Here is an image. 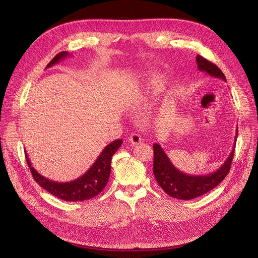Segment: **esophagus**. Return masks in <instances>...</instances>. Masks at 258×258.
Segmentation results:
<instances>
[{"label":"esophagus","instance_id":"34e87169","mask_svg":"<svg viewBox=\"0 0 258 258\" xmlns=\"http://www.w3.org/2000/svg\"><path fill=\"white\" fill-rule=\"evenodd\" d=\"M128 141L133 145H137V144H140L142 142V138H141L140 135H138V134H132L130 138H128Z\"/></svg>","mask_w":258,"mask_h":258}]
</instances>
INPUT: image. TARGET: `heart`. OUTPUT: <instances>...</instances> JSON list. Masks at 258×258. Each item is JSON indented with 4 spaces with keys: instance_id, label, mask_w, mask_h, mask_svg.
<instances>
[{
    "instance_id": "heart-1",
    "label": "heart",
    "mask_w": 258,
    "mask_h": 258,
    "mask_svg": "<svg viewBox=\"0 0 258 258\" xmlns=\"http://www.w3.org/2000/svg\"><path fill=\"white\" fill-rule=\"evenodd\" d=\"M162 81L158 75H151L145 83V92L150 95H157L162 90Z\"/></svg>"
}]
</instances>
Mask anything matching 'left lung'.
Wrapping results in <instances>:
<instances>
[{"label": "left lung", "instance_id": "left-lung-1", "mask_svg": "<svg viewBox=\"0 0 258 258\" xmlns=\"http://www.w3.org/2000/svg\"><path fill=\"white\" fill-rule=\"evenodd\" d=\"M197 63L200 71L206 72L212 77L221 78L226 81L224 73L214 63L197 55ZM237 132L235 135L234 146L232 152L230 153L224 164L218 169L209 174L204 175H190L187 174L175 167L163 148L158 143L153 145L154 147V174L158 184L161 188L170 197L179 200H192L198 197L207 194L212 190L214 187L218 186L228 174L230 167H231L232 158L234 155L235 143L237 138Z\"/></svg>", "mask_w": 258, "mask_h": 258}]
</instances>
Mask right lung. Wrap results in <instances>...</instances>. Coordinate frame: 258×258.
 <instances>
[{
	"mask_svg": "<svg viewBox=\"0 0 258 258\" xmlns=\"http://www.w3.org/2000/svg\"><path fill=\"white\" fill-rule=\"evenodd\" d=\"M70 56L67 51L58 53L47 66L50 68L60 60ZM122 145V140L118 139L113 141L104 147L99 157L94 162L86 173L81 177L70 181V182H55L52 181L44 175L37 172L34 167H32L27 152H25L27 163L30 167V171L33 175V179L37 184H39L44 189L54 197L59 198L68 202H80L85 200H90L99 195L105 185L108 182V177L111 173V162L113 155L118 151V148Z\"/></svg>",
	"mask_w": 258,
	"mask_h": 258,
	"instance_id": "add662e5",
	"label": "right lung"
}]
</instances>
